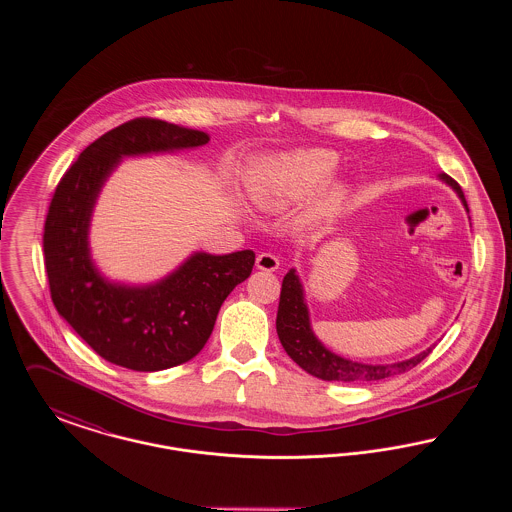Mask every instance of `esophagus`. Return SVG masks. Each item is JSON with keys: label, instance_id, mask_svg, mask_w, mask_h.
I'll return each instance as SVG.
<instances>
[{"label": "esophagus", "instance_id": "34e87169", "mask_svg": "<svg viewBox=\"0 0 512 512\" xmlns=\"http://www.w3.org/2000/svg\"><path fill=\"white\" fill-rule=\"evenodd\" d=\"M255 265H257L259 270L274 272L276 268L280 267V261H278V257H276V255H272V253H259V255H257Z\"/></svg>", "mask_w": 512, "mask_h": 512}]
</instances>
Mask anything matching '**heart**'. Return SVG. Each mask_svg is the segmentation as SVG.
I'll return each mask as SVG.
<instances>
[{
	"label": "heart",
	"mask_w": 512,
	"mask_h": 512,
	"mask_svg": "<svg viewBox=\"0 0 512 512\" xmlns=\"http://www.w3.org/2000/svg\"><path fill=\"white\" fill-rule=\"evenodd\" d=\"M338 167L336 153L328 149H297L265 161L249 182L253 201L267 211H282L318 192ZM343 186H330L313 209V217L332 213L341 199Z\"/></svg>",
	"instance_id": "b5f03b06"
}]
</instances>
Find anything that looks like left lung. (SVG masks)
Segmentation results:
<instances>
[{
    "instance_id": "left-lung-1",
    "label": "left lung",
    "mask_w": 512,
    "mask_h": 512,
    "mask_svg": "<svg viewBox=\"0 0 512 512\" xmlns=\"http://www.w3.org/2000/svg\"><path fill=\"white\" fill-rule=\"evenodd\" d=\"M439 180H443L457 192L463 201L464 209L468 211L461 186L447 174H441ZM276 332H278L282 347L286 349V353L297 365L301 366L305 372L317 376L320 380H328V382H347V384L378 382V380L411 370L413 366L424 361L432 353V347H430V349L418 353L413 359L393 363V365H365V363L349 361V359H343L340 355L332 353L330 349H326L322 345V341L318 340L311 328L305 293H303V286H301V280H299L295 268H292L284 276V282H282L278 317H276Z\"/></svg>"
}]
</instances>
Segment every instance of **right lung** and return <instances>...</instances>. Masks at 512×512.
<instances>
[{
	"mask_svg": "<svg viewBox=\"0 0 512 512\" xmlns=\"http://www.w3.org/2000/svg\"><path fill=\"white\" fill-rule=\"evenodd\" d=\"M209 134L159 119H134L86 147L49 203L44 259L57 313L99 357L138 372L182 365L209 340L220 305L255 265L251 249L197 251L163 280L126 286L101 276L90 255L99 192L122 157L205 146Z\"/></svg>",
	"mask_w": 512,
	"mask_h": 512,
	"instance_id": "1",
	"label": "right lung"
}]
</instances>
